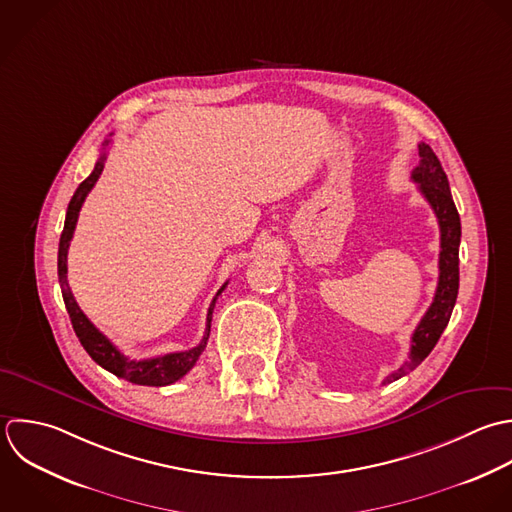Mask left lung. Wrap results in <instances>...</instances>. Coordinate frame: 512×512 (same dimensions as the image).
<instances>
[{"label":"left lung","instance_id":"1","mask_svg":"<svg viewBox=\"0 0 512 512\" xmlns=\"http://www.w3.org/2000/svg\"><path fill=\"white\" fill-rule=\"evenodd\" d=\"M419 165L413 169L411 179L417 181L419 191L433 207L439 227H441V253H439V283L435 299L417 325L411 337L409 361L393 375H389L383 385L393 383L417 369L429 353L435 349L443 331L449 325L451 313L459 295V245H461V217L455 207L449 179L435 151L427 143H419Z\"/></svg>","mask_w":512,"mask_h":512}]
</instances>
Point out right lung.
<instances>
[{"instance_id":"obj_1","label":"right lung","mask_w":512,"mask_h":512,"mask_svg":"<svg viewBox=\"0 0 512 512\" xmlns=\"http://www.w3.org/2000/svg\"><path fill=\"white\" fill-rule=\"evenodd\" d=\"M109 145V139L103 141V151L99 153V159L91 171V175L79 183V187L75 189L69 205H67V215H65V225L61 231V239H59V251H57V275H59V285H61V295H63V303L65 309L69 313L73 331L79 339V343L83 345V349L87 351V355L105 371L113 373L119 379H125L133 385H147V387H165L171 385L175 381H179L181 377H185L193 365L197 363L199 355L203 353L207 339H209V331H211V315H213V307L217 297L221 295V291L227 287V283L217 291V295L213 297L209 311H207V327H205V335L201 339V343L189 351H179V353H167L161 357H153V359H143V361H131L127 359L99 329H95V325L83 315V311L79 309L77 301L71 295V289L67 285V249H69V241L73 237L75 225H77V217H79V209L87 197V193L93 189V185L97 183L107 153L105 147Z\"/></svg>"}]
</instances>
